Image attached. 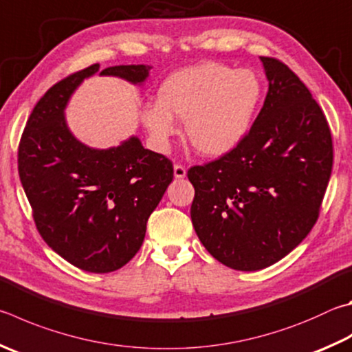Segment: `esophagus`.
<instances>
[{"mask_svg": "<svg viewBox=\"0 0 352 352\" xmlns=\"http://www.w3.org/2000/svg\"><path fill=\"white\" fill-rule=\"evenodd\" d=\"M174 175H175V178H184L186 177V168H184L183 164H175L174 166Z\"/></svg>", "mask_w": 352, "mask_h": 352, "instance_id": "34e87169", "label": "esophagus"}]
</instances>
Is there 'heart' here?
<instances>
[{"label":"heart","instance_id":"b5f03b06","mask_svg":"<svg viewBox=\"0 0 352 352\" xmlns=\"http://www.w3.org/2000/svg\"><path fill=\"white\" fill-rule=\"evenodd\" d=\"M261 82L249 69L219 63L184 67L158 89V103L143 111V123L158 148L177 133L175 118L186 120L190 144L209 157L232 151L251 129L261 100Z\"/></svg>","mask_w":352,"mask_h":352}]
</instances>
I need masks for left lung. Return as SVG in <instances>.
I'll return each instance as SVG.
<instances>
[{"mask_svg": "<svg viewBox=\"0 0 352 352\" xmlns=\"http://www.w3.org/2000/svg\"><path fill=\"white\" fill-rule=\"evenodd\" d=\"M261 63L270 89L246 137L188 170L198 239L237 271L263 270L303 241L320 214L334 158L329 124L309 89L280 60Z\"/></svg>", "mask_w": 352, "mask_h": 352, "instance_id": "1", "label": "left lung"}]
</instances>
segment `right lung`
Listing matches in <instances>:
<instances>
[{
	"label": "right lung",
	"mask_w": 352,
	"mask_h": 352,
	"mask_svg": "<svg viewBox=\"0 0 352 352\" xmlns=\"http://www.w3.org/2000/svg\"><path fill=\"white\" fill-rule=\"evenodd\" d=\"M92 65L55 82L35 104L18 146V172L43 240L70 265L104 274L120 270L142 248L146 223L174 178L169 158L132 137L111 149H92L67 129L65 107ZM149 66H112L138 85Z\"/></svg>",
	"instance_id": "1"
}]
</instances>
